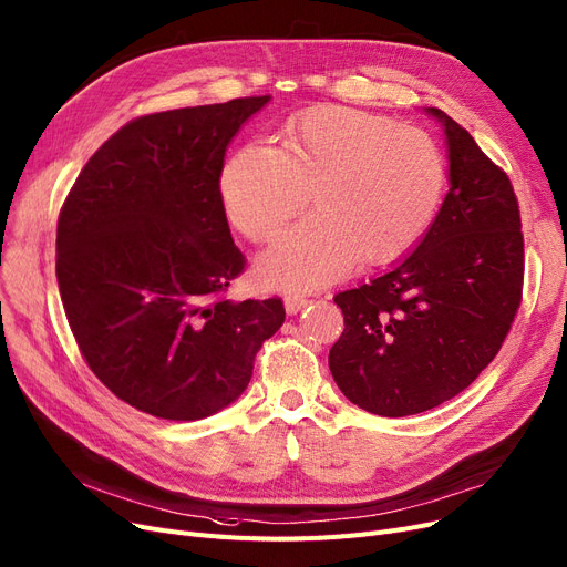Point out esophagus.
Instances as JSON below:
<instances>
[{"instance_id": "34e87169", "label": "esophagus", "mask_w": 567, "mask_h": 567, "mask_svg": "<svg viewBox=\"0 0 567 567\" xmlns=\"http://www.w3.org/2000/svg\"><path fill=\"white\" fill-rule=\"evenodd\" d=\"M307 305H309V300H307L305 296H288V298H286V311H288L290 316L302 311Z\"/></svg>"}]
</instances>
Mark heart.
<instances>
[{"mask_svg":"<svg viewBox=\"0 0 567 567\" xmlns=\"http://www.w3.org/2000/svg\"><path fill=\"white\" fill-rule=\"evenodd\" d=\"M449 181L433 134L351 106H311L284 123L277 151L244 146L220 172V197L251 241L275 239L309 202L316 216L262 258L265 281L321 286L355 262L402 258L433 225Z\"/></svg>","mask_w":567,"mask_h":567,"instance_id":"heart-1","label":"heart"}]
</instances>
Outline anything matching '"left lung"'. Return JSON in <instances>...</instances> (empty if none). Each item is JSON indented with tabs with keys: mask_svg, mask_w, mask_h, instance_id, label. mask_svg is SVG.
Instances as JSON below:
<instances>
[{
	"mask_svg": "<svg viewBox=\"0 0 567 567\" xmlns=\"http://www.w3.org/2000/svg\"><path fill=\"white\" fill-rule=\"evenodd\" d=\"M451 188L416 251L337 292L344 332L328 365L360 410L412 416L465 391L501 351L524 292V233L509 176L451 121Z\"/></svg>",
	"mask_w": 567,
	"mask_h": 567,
	"instance_id": "left-lung-1",
	"label": "left lung"
}]
</instances>
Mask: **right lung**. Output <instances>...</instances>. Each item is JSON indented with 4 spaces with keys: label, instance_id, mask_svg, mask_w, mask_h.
I'll use <instances>...</instances> for the list:
<instances>
[{
    "label": "right lung",
    "instance_id": "1",
    "mask_svg": "<svg viewBox=\"0 0 567 567\" xmlns=\"http://www.w3.org/2000/svg\"><path fill=\"white\" fill-rule=\"evenodd\" d=\"M269 102L148 113L93 153L58 218L55 275L87 368L118 400L167 421L235 402L281 298L233 302L246 258L220 197L223 157Z\"/></svg>",
    "mask_w": 567,
    "mask_h": 567
}]
</instances>
